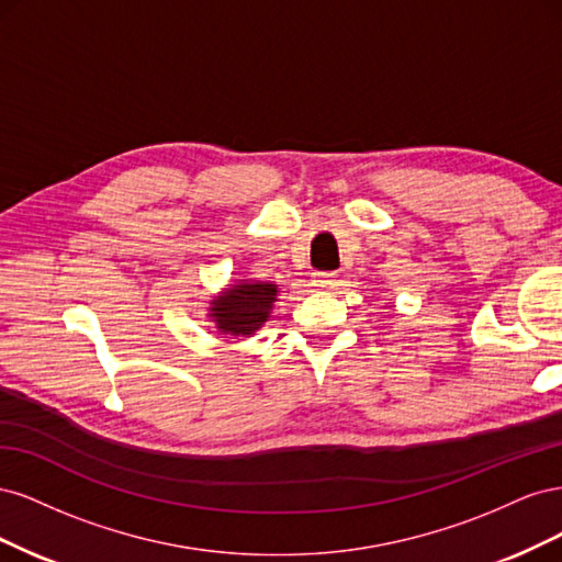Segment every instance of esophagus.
I'll list each match as a JSON object with an SVG mask.
<instances>
[{
    "mask_svg": "<svg viewBox=\"0 0 562 562\" xmlns=\"http://www.w3.org/2000/svg\"><path fill=\"white\" fill-rule=\"evenodd\" d=\"M339 283L337 271H316L314 274V285L318 288H335Z\"/></svg>",
    "mask_w": 562,
    "mask_h": 562,
    "instance_id": "esophagus-1",
    "label": "esophagus"
}]
</instances>
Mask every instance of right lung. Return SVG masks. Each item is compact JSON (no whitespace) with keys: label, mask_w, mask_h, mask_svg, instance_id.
<instances>
[{"label":"right lung","mask_w":562,"mask_h":562,"mask_svg":"<svg viewBox=\"0 0 562 562\" xmlns=\"http://www.w3.org/2000/svg\"><path fill=\"white\" fill-rule=\"evenodd\" d=\"M274 283H241L225 295L213 300L211 316L217 328L229 335H252L269 316L271 302L277 300Z\"/></svg>","instance_id":"obj_1"}]
</instances>
